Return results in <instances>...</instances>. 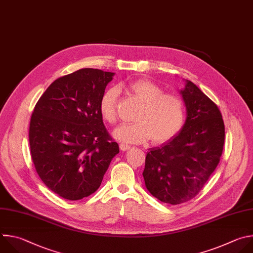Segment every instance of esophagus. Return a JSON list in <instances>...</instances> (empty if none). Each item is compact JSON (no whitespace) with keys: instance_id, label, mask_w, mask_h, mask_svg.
Here are the masks:
<instances>
[{"instance_id":"esophagus-1","label":"esophagus","mask_w":253,"mask_h":253,"mask_svg":"<svg viewBox=\"0 0 253 253\" xmlns=\"http://www.w3.org/2000/svg\"><path fill=\"white\" fill-rule=\"evenodd\" d=\"M120 147H121V149H122L123 151H126V150H128L131 146H130L129 144H126V143H121V144H120Z\"/></svg>"}]
</instances>
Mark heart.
Segmentation results:
<instances>
[{
	"mask_svg": "<svg viewBox=\"0 0 253 253\" xmlns=\"http://www.w3.org/2000/svg\"><path fill=\"white\" fill-rule=\"evenodd\" d=\"M122 87L129 90L142 104L134 121L123 125L114 130V136L124 142L139 143L151 138L155 143H162L175 136L184 121V104L180 96L164 92V88L149 80H135ZM119 90L107 89L99 99V114L114 124L117 120V102Z\"/></svg>",
	"mask_w": 253,
	"mask_h": 253,
	"instance_id": "heart-1",
	"label": "heart"
}]
</instances>
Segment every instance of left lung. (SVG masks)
<instances>
[{
  "label": "left lung",
  "instance_id": "obj_1",
  "mask_svg": "<svg viewBox=\"0 0 253 253\" xmlns=\"http://www.w3.org/2000/svg\"><path fill=\"white\" fill-rule=\"evenodd\" d=\"M180 94L185 123L172 139L150 148L142 172L151 195L172 206L193 198L216 169L224 144V124L217 106L185 80Z\"/></svg>",
  "mask_w": 253,
  "mask_h": 253
}]
</instances>
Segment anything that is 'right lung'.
I'll return each mask as SVG.
<instances>
[{
  "instance_id": "right-lung-1",
  "label": "right lung",
  "mask_w": 253,
  "mask_h": 253,
  "mask_svg": "<svg viewBox=\"0 0 253 253\" xmlns=\"http://www.w3.org/2000/svg\"><path fill=\"white\" fill-rule=\"evenodd\" d=\"M114 76L82 69L59 78L34 109L29 130L32 160L45 186L63 198L79 200L93 193L120 153L98 109Z\"/></svg>"
}]
</instances>
